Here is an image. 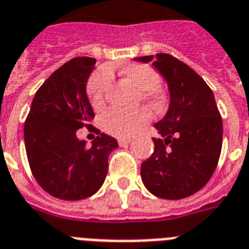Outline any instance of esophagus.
Instances as JSON below:
<instances>
[{
  "label": "esophagus",
  "instance_id": "34e87169",
  "mask_svg": "<svg viewBox=\"0 0 249 249\" xmlns=\"http://www.w3.org/2000/svg\"><path fill=\"white\" fill-rule=\"evenodd\" d=\"M131 142V139H119L118 144L119 146H127Z\"/></svg>",
  "mask_w": 249,
  "mask_h": 249
}]
</instances>
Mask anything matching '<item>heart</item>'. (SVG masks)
Returning a JSON list of instances; mask_svg holds the SVG:
<instances>
[{
  "label": "heart",
  "instance_id": "b5f03b06",
  "mask_svg": "<svg viewBox=\"0 0 249 249\" xmlns=\"http://www.w3.org/2000/svg\"><path fill=\"white\" fill-rule=\"evenodd\" d=\"M121 73L124 78L132 82L145 99H159V74L150 65L130 64L123 67ZM110 71L108 69H100L91 75L87 83V95L90 103L95 109L101 108L105 103V97L110 85ZM152 121V112L148 108H139L135 110L112 109L105 113L101 118L104 131L115 137H131L137 134L144 126Z\"/></svg>",
  "mask_w": 249,
  "mask_h": 249
}]
</instances>
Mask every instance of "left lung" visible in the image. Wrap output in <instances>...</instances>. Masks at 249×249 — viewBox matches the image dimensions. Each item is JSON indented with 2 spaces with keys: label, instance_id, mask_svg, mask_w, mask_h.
<instances>
[{
  "label": "left lung",
  "instance_id": "obj_1",
  "mask_svg": "<svg viewBox=\"0 0 249 249\" xmlns=\"http://www.w3.org/2000/svg\"><path fill=\"white\" fill-rule=\"evenodd\" d=\"M149 63L166 79L170 107L154 124L162 139L141 163V180L158 198L182 199L212 178L222 146V119L213 92L189 65L168 53L135 57Z\"/></svg>",
  "mask_w": 249,
  "mask_h": 249
}]
</instances>
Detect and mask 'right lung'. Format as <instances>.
Here are the masks:
<instances>
[{
  "label": "right lung",
  "mask_w": 249,
  "mask_h": 249,
  "mask_svg": "<svg viewBox=\"0 0 249 249\" xmlns=\"http://www.w3.org/2000/svg\"><path fill=\"white\" fill-rule=\"evenodd\" d=\"M93 57H74L55 71L36 92L24 124L28 162L39 186L50 196L79 200L93 196L108 174L114 137L100 134L87 146L77 130L95 117L86 93Z\"/></svg>",
  "instance_id": "right-lung-1"
}]
</instances>
